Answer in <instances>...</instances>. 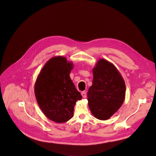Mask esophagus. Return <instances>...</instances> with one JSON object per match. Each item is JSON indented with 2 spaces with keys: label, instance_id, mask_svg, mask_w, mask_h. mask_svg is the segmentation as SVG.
<instances>
[{
  "label": "esophagus",
  "instance_id": "esophagus-1",
  "mask_svg": "<svg viewBox=\"0 0 156 156\" xmlns=\"http://www.w3.org/2000/svg\"><path fill=\"white\" fill-rule=\"evenodd\" d=\"M81 95H82V98H86V93L85 92V91H82V92H81Z\"/></svg>",
  "mask_w": 156,
  "mask_h": 156
}]
</instances>
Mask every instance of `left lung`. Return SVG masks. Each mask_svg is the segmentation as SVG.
Instances as JSON below:
<instances>
[{"label": "left lung", "mask_w": 156, "mask_h": 156, "mask_svg": "<svg viewBox=\"0 0 156 156\" xmlns=\"http://www.w3.org/2000/svg\"><path fill=\"white\" fill-rule=\"evenodd\" d=\"M93 80L87 92L88 105L95 118L106 120L124 102L125 83L113 63L99 59L93 69Z\"/></svg>", "instance_id": "1"}]
</instances>
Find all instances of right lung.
<instances>
[{
  "label": "right lung",
  "instance_id": "1",
  "mask_svg": "<svg viewBox=\"0 0 156 156\" xmlns=\"http://www.w3.org/2000/svg\"><path fill=\"white\" fill-rule=\"evenodd\" d=\"M72 69V62L66 57H53L44 64L35 82L34 94L40 109L56 123L71 119L76 101L82 99L69 76Z\"/></svg>",
  "mask_w": 156,
  "mask_h": 156
}]
</instances>
